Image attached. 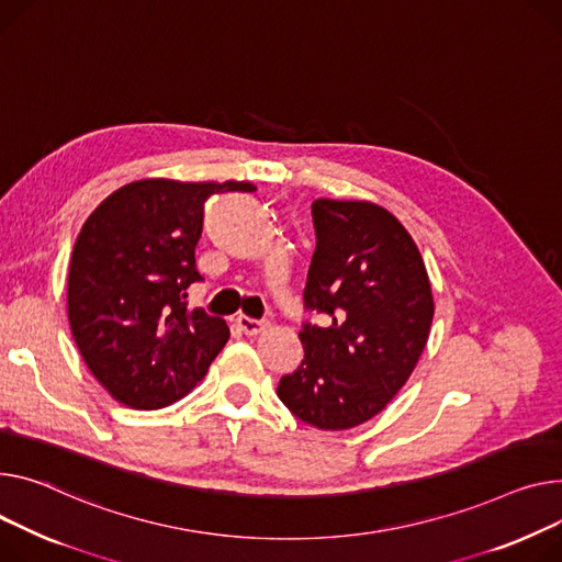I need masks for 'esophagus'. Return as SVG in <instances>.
Returning a JSON list of instances; mask_svg holds the SVG:
<instances>
[{
    "instance_id": "obj_1",
    "label": "esophagus",
    "mask_w": 562,
    "mask_h": 562,
    "mask_svg": "<svg viewBox=\"0 0 562 562\" xmlns=\"http://www.w3.org/2000/svg\"><path fill=\"white\" fill-rule=\"evenodd\" d=\"M237 327L246 334V336H257L259 331H265L269 327L267 321H257V318H248V316H237Z\"/></svg>"
}]
</instances>
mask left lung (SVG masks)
Returning <instances> with one entry per match:
<instances>
[{
	"mask_svg": "<svg viewBox=\"0 0 562 562\" xmlns=\"http://www.w3.org/2000/svg\"><path fill=\"white\" fill-rule=\"evenodd\" d=\"M316 250L303 291L305 359L278 384L295 418L350 429L397 395L414 372L434 318L423 255L402 223L368 201L312 203Z\"/></svg>",
	"mask_w": 562,
	"mask_h": 562,
	"instance_id": "obj_1",
	"label": "left lung"
}]
</instances>
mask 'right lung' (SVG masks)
Returning a JSON list of instances; mask_svg holds the SVG:
<instances>
[{
	"label": "right lung",
	"mask_w": 562,
	"mask_h": 562,
	"mask_svg": "<svg viewBox=\"0 0 562 562\" xmlns=\"http://www.w3.org/2000/svg\"><path fill=\"white\" fill-rule=\"evenodd\" d=\"M250 182L146 178L112 192L71 250L67 316L77 348L117 402L154 411L190 393L226 346V321L187 310L201 282L194 248L214 194Z\"/></svg>",
	"instance_id": "obj_1"
}]
</instances>
